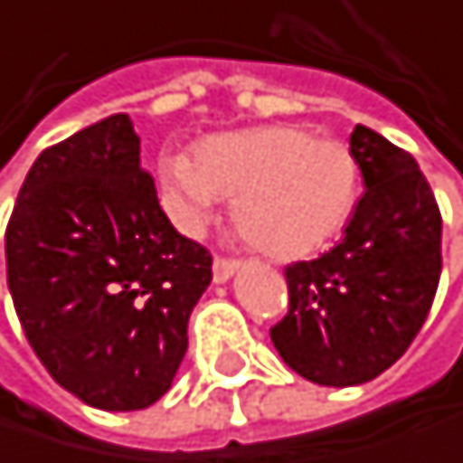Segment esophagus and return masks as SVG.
Instances as JSON below:
<instances>
[{
	"label": "esophagus",
	"instance_id": "esophagus-1",
	"mask_svg": "<svg viewBox=\"0 0 463 463\" xmlns=\"http://www.w3.org/2000/svg\"><path fill=\"white\" fill-rule=\"evenodd\" d=\"M239 260H233V258H222V255H216L213 258V283H227L230 278H233L236 272H239Z\"/></svg>",
	"mask_w": 463,
	"mask_h": 463
}]
</instances>
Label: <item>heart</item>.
Wrapping results in <instances>:
<instances>
[{
	"label": "heart",
	"instance_id": "heart-1",
	"mask_svg": "<svg viewBox=\"0 0 463 463\" xmlns=\"http://www.w3.org/2000/svg\"><path fill=\"white\" fill-rule=\"evenodd\" d=\"M161 175L188 224L208 219L216 200L227 197L247 241L280 260L306 258L339 233L361 180L345 141L317 138L297 124L203 138L194 161L164 157Z\"/></svg>",
	"mask_w": 463,
	"mask_h": 463
}]
</instances>
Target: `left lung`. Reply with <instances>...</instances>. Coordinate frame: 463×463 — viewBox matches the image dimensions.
Here are the masks:
<instances>
[{"label":"left lung","instance_id":"1","mask_svg":"<svg viewBox=\"0 0 463 463\" xmlns=\"http://www.w3.org/2000/svg\"><path fill=\"white\" fill-rule=\"evenodd\" d=\"M364 197L345 239L317 260L286 266L288 314L272 345L311 383L361 386L414 342L441 275V213L417 161L355 124Z\"/></svg>","mask_w":463,"mask_h":463}]
</instances>
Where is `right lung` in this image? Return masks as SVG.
<instances>
[{
    "label": "right lung",
    "mask_w": 463,
    "mask_h": 463,
    "mask_svg": "<svg viewBox=\"0 0 463 463\" xmlns=\"http://www.w3.org/2000/svg\"><path fill=\"white\" fill-rule=\"evenodd\" d=\"M5 258L27 342L66 392L102 411H141L169 392L213 260L157 203L128 113L38 155Z\"/></svg>",
    "instance_id": "1"
}]
</instances>
